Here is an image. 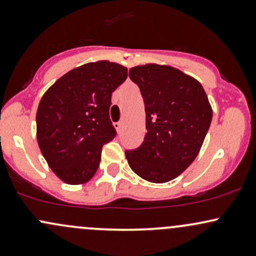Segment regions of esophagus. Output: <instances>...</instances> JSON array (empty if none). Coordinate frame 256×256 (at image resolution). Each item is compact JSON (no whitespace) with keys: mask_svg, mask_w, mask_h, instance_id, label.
Wrapping results in <instances>:
<instances>
[{"mask_svg":"<svg viewBox=\"0 0 256 256\" xmlns=\"http://www.w3.org/2000/svg\"><path fill=\"white\" fill-rule=\"evenodd\" d=\"M114 128H116V130L118 134L122 132V122H114Z\"/></svg>","mask_w":256,"mask_h":256,"instance_id":"obj_1","label":"esophagus"}]
</instances>
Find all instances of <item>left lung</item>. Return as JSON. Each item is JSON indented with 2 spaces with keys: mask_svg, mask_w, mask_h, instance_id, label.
Returning a JSON list of instances; mask_svg holds the SVG:
<instances>
[{
  "mask_svg": "<svg viewBox=\"0 0 256 256\" xmlns=\"http://www.w3.org/2000/svg\"><path fill=\"white\" fill-rule=\"evenodd\" d=\"M146 106L143 143L125 155L131 170L152 183H166L198 156L213 110L201 83L167 64H148L128 72Z\"/></svg>",
  "mask_w": 256,
  "mask_h": 256,
  "instance_id": "obj_1",
  "label": "left lung"
}]
</instances>
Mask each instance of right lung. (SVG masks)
Returning <instances> with one entry per match:
<instances>
[{
    "label": "right lung",
    "mask_w": 256,
    "mask_h": 256,
    "mask_svg": "<svg viewBox=\"0 0 256 256\" xmlns=\"http://www.w3.org/2000/svg\"><path fill=\"white\" fill-rule=\"evenodd\" d=\"M126 78L122 64L89 62L58 78L40 98L38 146L64 183H86L98 171L102 146L116 134L110 119L112 92Z\"/></svg>",
    "instance_id": "right-lung-1"
}]
</instances>
